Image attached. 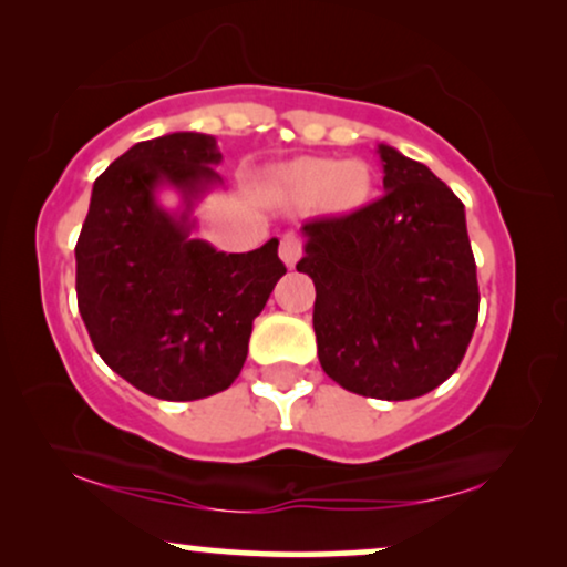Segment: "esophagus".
<instances>
[{
    "instance_id": "esophagus-1",
    "label": "esophagus",
    "mask_w": 567,
    "mask_h": 567,
    "mask_svg": "<svg viewBox=\"0 0 567 567\" xmlns=\"http://www.w3.org/2000/svg\"><path fill=\"white\" fill-rule=\"evenodd\" d=\"M301 252H305V243H301L299 235H284L281 237V245H278V255H281V260L286 266L293 268L301 258Z\"/></svg>"
}]
</instances>
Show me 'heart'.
Wrapping results in <instances>:
<instances>
[{"label":"heart","mask_w":567,"mask_h":567,"mask_svg":"<svg viewBox=\"0 0 567 567\" xmlns=\"http://www.w3.org/2000/svg\"><path fill=\"white\" fill-rule=\"evenodd\" d=\"M286 183L309 200H328L332 208L351 212L369 198L371 175L361 162L305 157L286 169Z\"/></svg>","instance_id":"obj_1"}]
</instances>
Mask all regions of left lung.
Segmentation results:
<instances>
[{"instance_id": "8db88e82", "label": "left lung", "mask_w": 567, "mask_h": 567, "mask_svg": "<svg viewBox=\"0 0 567 567\" xmlns=\"http://www.w3.org/2000/svg\"><path fill=\"white\" fill-rule=\"evenodd\" d=\"M384 196L307 221L299 274L315 281L317 355L332 382L413 400L460 367L477 324L464 204L429 167L379 144Z\"/></svg>"}]
</instances>
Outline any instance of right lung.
Masks as SVG:
<instances>
[{
  "instance_id": "add662e5",
  "label": "right lung",
  "mask_w": 567,
  "mask_h": 567,
  "mask_svg": "<svg viewBox=\"0 0 567 567\" xmlns=\"http://www.w3.org/2000/svg\"><path fill=\"white\" fill-rule=\"evenodd\" d=\"M219 162L214 136L177 131L134 144L92 185L74 247L76 305L100 359L150 398L227 390L286 274L276 237L229 255L190 237L193 204L221 183ZM162 184L184 196L181 215L156 204Z\"/></svg>"
}]
</instances>
